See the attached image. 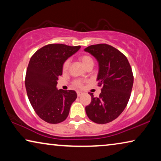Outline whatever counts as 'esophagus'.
Here are the masks:
<instances>
[{"instance_id":"esophagus-1","label":"esophagus","mask_w":161,"mask_h":161,"mask_svg":"<svg viewBox=\"0 0 161 161\" xmlns=\"http://www.w3.org/2000/svg\"><path fill=\"white\" fill-rule=\"evenodd\" d=\"M77 94H78V97H80L83 94V92H77Z\"/></svg>"}]
</instances>
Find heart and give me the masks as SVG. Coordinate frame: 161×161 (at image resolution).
<instances>
[{
    "mask_svg": "<svg viewBox=\"0 0 161 161\" xmlns=\"http://www.w3.org/2000/svg\"><path fill=\"white\" fill-rule=\"evenodd\" d=\"M80 58L81 63L83 64L85 67H87L88 66H90V65H92V66L94 65L93 58H92L90 56H89V55H83V56H80V58ZM69 60L65 61L63 64L64 71H67L68 68H69ZM75 85L78 87H81L83 86V83L80 80H76L75 81Z\"/></svg>",
    "mask_w": 161,
    "mask_h": 161,
    "instance_id": "1",
    "label": "heart"
}]
</instances>
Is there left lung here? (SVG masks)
<instances>
[{
  "label": "left lung",
  "mask_w": 161,
  "mask_h": 161,
  "mask_svg": "<svg viewBox=\"0 0 161 161\" xmlns=\"http://www.w3.org/2000/svg\"><path fill=\"white\" fill-rule=\"evenodd\" d=\"M84 51L97 61V80L103 86L99 97L89 93L92 102L86 107V113L92 122L106 124L117 118L127 106L133 85V72L126 56L111 45H91Z\"/></svg>",
  "instance_id": "1"
}]
</instances>
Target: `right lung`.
<instances>
[{
    "mask_svg": "<svg viewBox=\"0 0 161 161\" xmlns=\"http://www.w3.org/2000/svg\"><path fill=\"white\" fill-rule=\"evenodd\" d=\"M80 48L50 44L37 50L30 59L25 80L27 95L35 112L46 122L58 124L64 121L76 100L75 92L58 90L56 85L64 61Z\"/></svg>",
    "mask_w": 161,
    "mask_h": 161,
    "instance_id": "obj_1",
    "label": "right lung"
}]
</instances>
